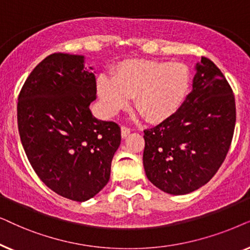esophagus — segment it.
I'll use <instances>...</instances> for the list:
<instances>
[{
	"instance_id": "34e87169",
	"label": "esophagus",
	"mask_w": 250,
	"mask_h": 250,
	"mask_svg": "<svg viewBox=\"0 0 250 250\" xmlns=\"http://www.w3.org/2000/svg\"><path fill=\"white\" fill-rule=\"evenodd\" d=\"M129 134H130V129L127 128V127H121V137L122 138H125L127 136H129Z\"/></svg>"
}]
</instances>
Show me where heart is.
Wrapping results in <instances>:
<instances>
[{
  "mask_svg": "<svg viewBox=\"0 0 250 250\" xmlns=\"http://www.w3.org/2000/svg\"><path fill=\"white\" fill-rule=\"evenodd\" d=\"M191 86V72L179 62L129 59L116 66L113 78L99 75L97 92L107 115L128 105L134 106L148 122L171 118L184 104Z\"/></svg>",
  "mask_w": 250,
  "mask_h": 250,
  "instance_id": "1",
  "label": "heart"
}]
</instances>
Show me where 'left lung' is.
Instances as JSON below:
<instances>
[{
    "mask_svg": "<svg viewBox=\"0 0 250 250\" xmlns=\"http://www.w3.org/2000/svg\"><path fill=\"white\" fill-rule=\"evenodd\" d=\"M192 91L171 118L144 130L143 165L148 181L172 195L210 181L228 154L235 125L233 91L219 68L202 57Z\"/></svg>",
    "mask_w": 250,
    "mask_h": 250,
    "instance_id": "1",
    "label": "left lung"
}]
</instances>
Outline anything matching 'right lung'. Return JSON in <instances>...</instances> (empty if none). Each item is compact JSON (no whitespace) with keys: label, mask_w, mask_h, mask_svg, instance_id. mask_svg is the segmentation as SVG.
Returning <instances> with one entry per match:
<instances>
[{"label":"right lung","mask_w":250,"mask_h":250,"mask_svg":"<svg viewBox=\"0 0 250 250\" xmlns=\"http://www.w3.org/2000/svg\"><path fill=\"white\" fill-rule=\"evenodd\" d=\"M84 59L48 56L25 81L17 106L21 141L33 169L53 192L79 202L107 184L121 143L119 125L90 111L97 89Z\"/></svg>","instance_id":"right-lung-1"}]
</instances>
